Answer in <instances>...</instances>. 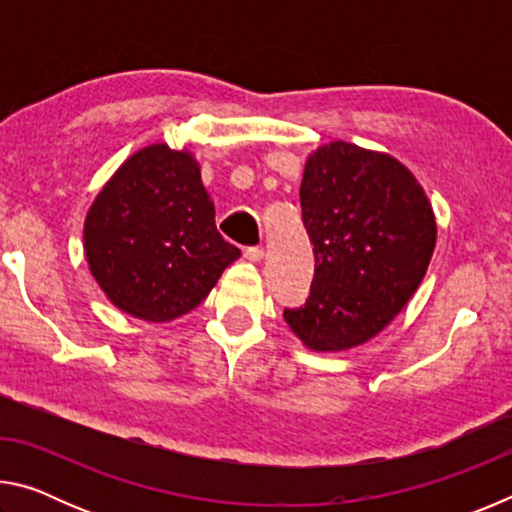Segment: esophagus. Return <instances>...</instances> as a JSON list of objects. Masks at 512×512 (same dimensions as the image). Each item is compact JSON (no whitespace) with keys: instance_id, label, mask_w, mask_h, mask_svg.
Wrapping results in <instances>:
<instances>
[{"instance_id":"34e87169","label":"esophagus","mask_w":512,"mask_h":512,"mask_svg":"<svg viewBox=\"0 0 512 512\" xmlns=\"http://www.w3.org/2000/svg\"><path fill=\"white\" fill-rule=\"evenodd\" d=\"M244 257L248 259V262H262L264 248H262V246H248V248L244 250Z\"/></svg>"}]
</instances>
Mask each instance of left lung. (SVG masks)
<instances>
[{"label": "left lung", "instance_id": "1", "mask_svg": "<svg viewBox=\"0 0 512 512\" xmlns=\"http://www.w3.org/2000/svg\"><path fill=\"white\" fill-rule=\"evenodd\" d=\"M300 205L316 268L307 302L284 320L311 350H350L420 287L436 246L429 198L402 162L339 140L309 155Z\"/></svg>", "mask_w": 512, "mask_h": 512}]
</instances>
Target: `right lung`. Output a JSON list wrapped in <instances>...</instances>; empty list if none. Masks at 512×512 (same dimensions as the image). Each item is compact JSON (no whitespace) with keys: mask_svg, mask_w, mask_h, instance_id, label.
<instances>
[{"mask_svg":"<svg viewBox=\"0 0 512 512\" xmlns=\"http://www.w3.org/2000/svg\"><path fill=\"white\" fill-rule=\"evenodd\" d=\"M83 246L112 305L151 323L201 305L241 255L216 230L196 158L167 144L133 153L103 185L85 216Z\"/></svg>","mask_w":512,"mask_h":512,"instance_id":"right-lung-1","label":"right lung"}]
</instances>
